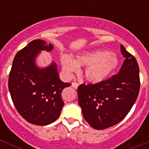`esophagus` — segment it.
I'll use <instances>...</instances> for the list:
<instances>
[{"mask_svg":"<svg viewBox=\"0 0 149 149\" xmlns=\"http://www.w3.org/2000/svg\"><path fill=\"white\" fill-rule=\"evenodd\" d=\"M71 86L73 87V88H77L78 87H79V84L77 83V82H73V83L71 84Z\"/></svg>","mask_w":149,"mask_h":149,"instance_id":"1","label":"esophagus"}]
</instances>
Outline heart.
<instances>
[{"mask_svg":"<svg viewBox=\"0 0 149 149\" xmlns=\"http://www.w3.org/2000/svg\"><path fill=\"white\" fill-rule=\"evenodd\" d=\"M61 65L68 77L78 73L80 66H86L84 76L88 82L98 84L107 79L119 65V59L114 52L105 50L86 51L73 59L66 55L61 56Z\"/></svg>","mask_w":149,"mask_h":149,"instance_id":"1","label":"heart"}]
</instances>
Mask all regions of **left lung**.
Returning a JSON list of instances; mask_svg holds the SVG:
<instances>
[{
	"label": "left lung",
	"instance_id": "left-lung-1",
	"mask_svg": "<svg viewBox=\"0 0 149 149\" xmlns=\"http://www.w3.org/2000/svg\"><path fill=\"white\" fill-rule=\"evenodd\" d=\"M125 59L119 73L95 84H81L79 104L86 121L104 130L123 120L136 101L140 89L139 67L135 57L120 45Z\"/></svg>",
	"mask_w": 149,
	"mask_h": 149
}]
</instances>
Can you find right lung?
<instances>
[{
	"instance_id": "add662e5",
	"label": "right lung",
	"mask_w": 149,
	"mask_h": 149,
	"mask_svg": "<svg viewBox=\"0 0 149 149\" xmlns=\"http://www.w3.org/2000/svg\"><path fill=\"white\" fill-rule=\"evenodd\" d=\"M53 46L34 40L16 53L8 77V89L15 107L26 121L37 125L53 123L61 115L64 102L61 92L70 84L60 79L55 63L45 68L36 65L41 50Z\"/></svg>"
}]
</instances>
